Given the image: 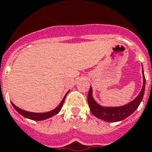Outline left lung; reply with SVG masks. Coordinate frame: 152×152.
<instances>
[{"label":"left lung","mask_w":152,"mask_h":152,"mask_svg":"<svg viewBox=\"0 0 152 152\" xmlns=\"http://www.w3.org/2000/svg\"><path fill=\"white\" fill-rule=\"evenodd\" d=\"M143 79H144V83H143L142 89L137 97L130 103L121 107L110 108V107H102L99 105L94 100L92 97V89L90 87L88 95H87V102L91 113L98 119L109 123L118 122L127 118L138 108L144 97V89H145V77L144 75V71H143Z\"/></svg>","instance_id":"1"}]
</instances>
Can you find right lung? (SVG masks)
<instances>
[{
  "instance_id": "right-lung-1",
  "label": "right lung",
  "mask_w": 152,
  "mask_h": 152,
  "mask_svg": "<svg viewBox=\"0 0 152 152\" xmlns=\"http://www.w3.org/2000/svg\"><path fill=\"white\" fill-rule=\"evenodd\" d=\"M68 93H69V92H67V94ZM67 94H65L64 98L61 102V103L59 104V105L56 108H55V109L52 111H50V112H44V113H33V112H26V111H24L23 110V109H21V108H18V107L15 105L14 104H12V105H13V107L15 108V110L17 111L19 114L22 115L23 116L26 117V118H28V119H32V120H36V121L44 120V119H48V118H50V117L55 115H56L57 113H58V112H60V110L61 109V107H62V105H63L64 104L65 97H66V95H67Z\"/></svg>"
}]
</instances>
